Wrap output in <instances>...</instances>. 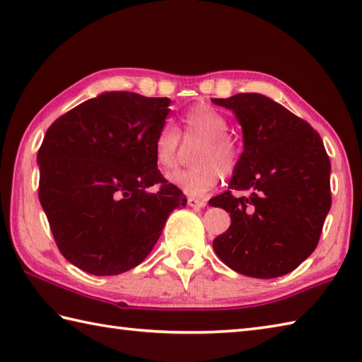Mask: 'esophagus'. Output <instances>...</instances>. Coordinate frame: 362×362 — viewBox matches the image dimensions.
<instances>
[{
  "instance_id": "1",
  "label": "esophagus",
  "mask_w": 362,
  "mask_h": 362,
  "mask_svg": "<svg viewBox=\"0 0 362 362\" xmlns=\"http://www.w3.org/2000/svg\"><path fill=\"white\" fill-rule=\"evenodd\" d=\"M187 204L190 206V208H204L206 202H204V200H200V198L189 197V198H187Z\"/></svg>"
}]
</instances>
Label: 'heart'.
<instances>
[{
  "label": "heart",
  "instance_id": "b5f03b06",
  "mask_svg": "<svg viewBox=\"0 0 362 362\" xmlns=\"http://www.w3.org/2000/svg\"><path fill=\"white\" fill-rule=\"evenodd\" d=\"M176 132L164 127L154 142V159L162 172H172L178 165L180 136L189 140H202L195 154L197 167L170 176L173 186L189 195L203 197L217 186L220 178L230 176L240 159V142L228 132L226 117L204 103L184 110L178 120Z\"/></svg>",
  "mask_w": 362,
  "mask_h": 362
}]
</instances>
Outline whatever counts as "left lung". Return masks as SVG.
Returning a JSON list of instances; mask_svg holds the SVG:
<instances>
[{"mask_svg":"<svg viewBox=\"0 0 362 362\" xmlns=\"http://www.w3.org/2000/svg\"><path fill=\"white\" fill-rule=\"evenodd\" d=\"M231 109L243 151L230 186L209 200L231 216L212 247L228 267L253 278L289 274L319 243L331 208V164L319 132L261 93L212 98ZM233 189L247 191L234 197Z\"/></svg>","mask_w":362,"mask_h":362,"instance_id":"left-lung-1","label":"left lung"}]
</instances>
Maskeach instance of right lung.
<instances>
[{
	"label": "right lung",
	"mask_w": 362,
	"mask_h": 362,
	"mask_svg": "<svg viewBox=\"0 0 362 362\" xmlns=\"http://www.w3.org/2000/svg\"><path fill=\"white\" fill-rule=\"evenodd\" d=\"M168 98L106 92L48 128L37 153L39 200L59 252L92 275L142 262L187 198L158 170Z\"/></svg>",
	"instance_id": "1"
}]
</instances>
